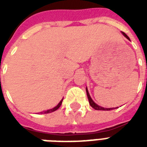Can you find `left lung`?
<instances>
[{
  "instance_id": "8db88e82",
  "label": "left lung",
  "mask_w": 147,
  "mask_h": 147,
  "mask_svg": "<svg viewBox=\"0 0 147 147\" xmlns=\"http://www.w3.org/2000/svg\"><path fill=\"white\" fill-rule=\"evenodd\" d=\"M121 33L123 34L124 36H125L127 39L128 40H130V38L128 37V36L125 33H123V32H121ZM86 93H87V96H88V101H89V105H91V107H92L95 110H98V111H111V110H113V109H115L116 107H111V108H106V107H100V106H99L98 105H97L96 103L94 102V100H92V98H91V96H90L89 94V92H88V88L87 87H86Z\"/></svg>"
}]
</instances>
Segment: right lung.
<instances>
[{
	"mask_svg": "<svg viewBox=\"0 0 147 147\" xmlns=\"http://www.w3.org/2000/svg\"><path fill=\"white\" fill-rule=\"evenodd\" d=\"M62 100H63V98H62V100H60L59 103L55 107H54L53 108H52V109H49V110H47V111H42V112H40L41 114H48V113H52V112L53 111H56V110L59 108V107L61 106V105H62Z\"/></svg>",
	"mask_w": 147,
	"mask_h": 147,
	"instance_id": "1",
	"label": "right lung"
}]
</instances>
